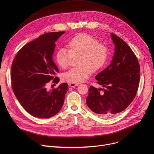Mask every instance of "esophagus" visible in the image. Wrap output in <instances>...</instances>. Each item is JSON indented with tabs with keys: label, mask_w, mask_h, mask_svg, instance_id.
I'll return each instance as SVG.
<instances>
[{
	"label": "esophagus",
	"mask_w": 154,
	"mask_h": 154,
	"mask_svg": "<svg viewBox=\"0 0 154 154\" xmlns=\"http://www.w3.org/2000/svg\"><path fill=\"white\" fill-rule=\"evenodd\" d=\"M78 84H74V83H70L69 84V85L71 87H76V86H78Z\"/></svg>",
	"instance_id": "34e87169"
}]
</instances>
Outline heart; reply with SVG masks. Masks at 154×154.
Listing matches in <instances>:
<instances>
[{
	"label": "heart",
	"instance_id": "b5f03b06",
	"mask_svg": "<svg viewBox=\"0 0 154 154\" xmlns=\"http://www.w3.org/2000/svg\"><path fill=\"white\" fill-rule=\"evenodd\" d=\"M69 47V50L60 48L55 55L57 62L62 69L69 66L72 57L79 56L77 63L79 67L70 69L62 75L64 81L69 83L82 82L89 76L91 71L101 69L108 59L107 46L99 43L97 39L87 34H80L71 39Z\"/></svg>",
	"mask_w": 154,
	"mask_h": 154
}]
</instances>
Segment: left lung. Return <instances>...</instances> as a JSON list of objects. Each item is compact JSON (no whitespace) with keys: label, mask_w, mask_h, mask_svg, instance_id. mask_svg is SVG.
I'll return each instance as SVG.
<instances>
[{"label":"left lung","mask_w":154,"mask_h":154,"mask_svg":"<svg viewBox=\"0 0 154 154\" xmlns=\"http://www.w3.org/2000/svg\"><path fill=\"white\" fill-rule=\"evenodd\" d=\"M115 52L109 66L95 77L103 88L91 86L87 106L99 116L110 118L125 110L135 98L140 80V66L124 41L111 33Z\"/></svg>","instance_id":"1"}]
</instances>
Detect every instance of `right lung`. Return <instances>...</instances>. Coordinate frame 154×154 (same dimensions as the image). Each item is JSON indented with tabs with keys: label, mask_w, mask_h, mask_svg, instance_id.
Returning <instances> with one entry per match:
<instances>
[{
	"label": "right lung",
	"mask_w": 154,
	"mask_h": 154,
	"mask_svg": "<svg viewBox=\"0 0 154 154\" xmlns=\"http://www.w3.org/2000/svg\"><path fill=\"white\" fill-rule=\"evenodd\" d=\"M64 31L49 32L24 45L11 67L13 92L21 106L32 116L50 118L60 110L68 84L62 83L52 91L46 86L51 80L57 84L59 72L53 60L55 42Z\"/></svg>",
	"instance_id": "1"
}]
</instances>
